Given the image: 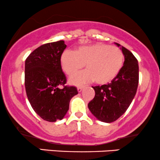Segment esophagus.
Masks as SVG:
<instances>
[{
    "label": "esophagus",
    "mask_w": 160,
    "mask_h": 160,
    "mask_svg": "<svg viewBox=\"0 0 160 160\" xmlns=\"http://www.w3.org/2000/svg\"><path fill=\"white\" fill-rule=\"evenodd\" d=\"M83 88H84V87H77V91H78L79 92H80L82 90H83Z\"/></svg>",
    "instance_id": "34e87169"
}]
</instances>
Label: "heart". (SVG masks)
I'll return each instance as SVG.
<instances>
[{
	"mask_svg": "<svg viewBox=\"0 0 160 160\" xmlns=\"http://www.w3.org/2000/svg\"><path fill=\"white\" fill-rule=\"evenodd\" d=\"M124 61L120 48L101 42L79 47L75 52L66 50L61 56V68L68 76L75 74L86 64L87 70L70 79L75 85L93 80L98 84L110 83L120 73Z\"/></svg>",
	"mask_w": 160,
	"mask_h": 160,
	"instance_id": "heart-1",
	"label": "heart"
}]
</instances>
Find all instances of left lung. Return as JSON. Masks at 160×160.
I'll return each instance as SVG.
<instances>
[{
    "label": "left lung",
    "mask_w": 160,
    "mask_h": 160,
    "mask_svg": "<svg viewBox=\"0 0 160 160\" xmlns=\"http://www.w3.org/2000/svg\"><path fill=\"white\" fill-rule=\"evenodd\" d=\"M124 56L120 73L110 83L92 87L95 96L88 104L91 113L101 122L111 123L119 118L134 99L139 82V66L134 55L120 44Z\"/></svg>",
    "instance_id": "left-lung-1"
}]
</instances>
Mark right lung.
<instances>
[{
	"label": "right lung",
	"instance_id": "1",
	"mask_svg": "<svg viewBox=\"0 0 160 160\" xmlns=\"http://www.w3.org/2000/svg\"><path fill=\"white\" fill-rule=\"evenodd\" d=\"M66 47L63 40L44 44L25 61L27 98L36 113L47 122L61 120L69 109L71 98L78 93L75 87L65 86L61 56Z\"/></svg>",
	"mask_w": 160,
	"mask_h": 160
}]
</instances>
